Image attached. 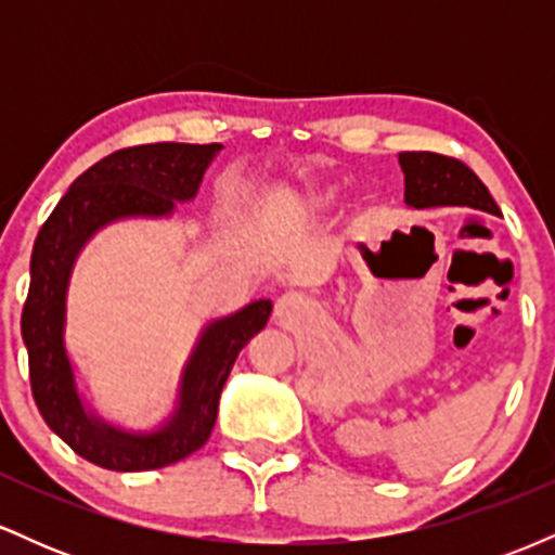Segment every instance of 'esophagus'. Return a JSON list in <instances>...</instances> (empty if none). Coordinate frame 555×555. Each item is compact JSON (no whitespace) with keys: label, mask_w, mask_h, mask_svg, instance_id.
Returning a JSON list of instances; mask_svg holds the SVG:
<instances>
[{"label":"esophagus","mask_w":555,"mask_h":555,"mask_svg":"<svg viewBox=\"0 0 555 555\" xmlns=\"http://www.w3.org/2000/svg\"><path fill=\"white\" fill-rule=\"evenodd\" d=\"M299 313V297L295 292H286L284 297H279L276 302V318H282V321H289V318H295Z\"/></svg>","instance_id":"obj_1"}]
</instances>
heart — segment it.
<instances>
[{
  "label": "heart",
  "mask_w": 555,
  "mask_h": 555,
  "mask_svg": "<svg viewBox=\"0 0 555 555\" xmlns=\"http://www.w3.org/2000/svg\"><path fill=\"white\" fill-rule=\"evenodd\" d=\"M310 208H315V211H331V208L336 206V193L334 190H321V193H313L308 197Z\"/></svg>",
  "instance_id": "b5f03b06"
}]
</instances>
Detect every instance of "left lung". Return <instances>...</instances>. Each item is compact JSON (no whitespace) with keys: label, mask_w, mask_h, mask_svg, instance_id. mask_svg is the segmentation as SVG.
I'll use <instances>...</instances> for the list:
<instances>
[{"label":"left lung","mask_w":555,"mask_h":555,"mask_svg":"<svg viewBox=\"0 0 555 555\" xmlns=\"http://www.w3.org/2000/svg\"><path fill=\"white\" fill-rule=\"evenodd\" d=\"M399 167L404 171V203L410 208L467 206L493 216L501 214L480 177L456 158L406 151L399 154Z\"/></svg>","instance_id":"1"}]
</instances>
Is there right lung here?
I'll return each mask as SVG.
<instances>
[{
	"instance_id": "obj_1",
	"label": "right lung",
	"mask_w": 555,
	"mask_h": 555,
	"mask_svg": "<svg viewBox=\"0 0 555 555\" xmlns=\"http://www.w3.org/2000/svg\"><path fill=\"white\" fill-rule=\"evenodd\" d=\"M221 149L219 143H151L101 158L69 184L34 242L21 331L36 406L75 454L104 469L143 473L201 449L216 425L221 388L240 349L269 323L271 299L208 321L182 365L175 406L151 430H130L101 417L82 393L69 358L67 295L82 247L114 221L171 219L177 203L197 195Z\"/></svg>"
}]
</instances>
